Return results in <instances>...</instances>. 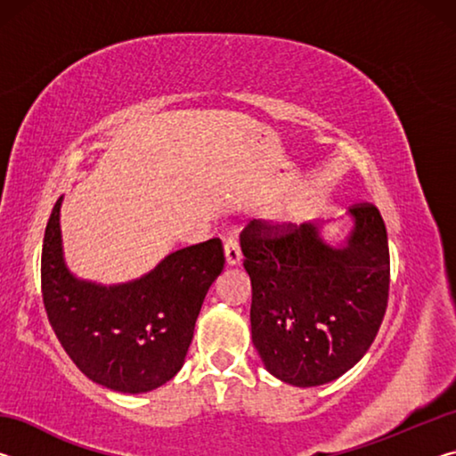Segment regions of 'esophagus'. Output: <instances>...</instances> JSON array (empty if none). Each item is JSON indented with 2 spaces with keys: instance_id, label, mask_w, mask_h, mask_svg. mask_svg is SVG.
<instances>
[{
  "instance_id": "34e87169",
  "label": "esophagus",
  "mask_w": 456,
  "mask_h": 456,
  "mask_svg": "<svg viewBox=\"0 0 456 456\" xmlns=\"http://www.w3.org/2000/svg\"><path fill=\"white\" fill-rule=\"evenodd\" d=\"M241 261V249H239V243L235 237H227L225 239V264L227 267L237 265Z\"/></svg>"
}]
</instances>
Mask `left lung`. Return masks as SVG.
<instances>
[{
    "label": "left lung",
    "mask_w": 456,
    "mask_h": 456,
    "mask_svg": "<svg viewBox=\"0 0 456 456\" xmlns=\"http://www.w3.org/2000/svg\"><path fill=\"white\" fill-rule=\"evenodd\" d=\"M348 217L352 229L338 241L322 235V223L277 229L251 221L241 235L253 346L285 384L336 380L358 364L382 323L390 285L382 215L364 203Z\"/></svg>",
    "instance_id": "obj_1"
}]
</instances>
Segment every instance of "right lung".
Masks as SVG:
<instances>
[{"label":"right lung","instance_id":"right-lung-1","mask_svg":"<svg viewBox=\"0 0 456 456\" xmlns=\"http://www.w3.org/2000/svg\"><path fill=\"white\" fill-rule=\"evenodd\" d=\"M60 197L42 249V296L53 331L82 374L106 388L142 395L179 372L223 247L209 239L173 251L149 273L125 283L76 277L64 259Z\"/></svg>","mask_w":456,"mask_h":456}]
</instances>
